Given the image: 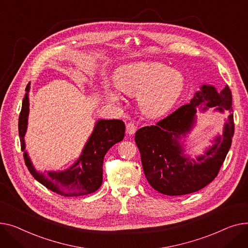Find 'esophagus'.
<instances>
[{"label":"esophagus","mask_w":248,"mask_h":248,"mask_svg":"<svg viewBox=\"0 0 248 248\" xmlns=\"http://www.w3.org/2000/svg\"><path fill=\"white\" fill-rule=\"evenodd\" d=\"M137 127L133 122H129L126 124V133L128 135H133L135 133Z\"/></svg>","instance_id":"1"}]
</instances>
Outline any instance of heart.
Instances as JSON below:
<instances>
[{"label":"heart","instance_id":"heart-1","mask_svg":"<svg viewBox=\"0 0 248 248\" xmlns=\"http://www.w3.org/2000/svg\"><path fill=\"white\" fill-rule=\"evenodd\" d=\"M115 81L122 92L138 94L140 109L150 117L167 112L177 101L184 87V77L178 70L169 69L158 62L126 65L119 69ZM108 97L114 103H118L121 93L111 90Z\"/></svg>","mask_w":248,"mask_h":248}]
</instances>
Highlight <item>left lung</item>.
Returning <instances> with one entry per match:
<instances>
[{
    "instance_id": "left-lung-1",
    "label": "left lung",
    "mask_w": 248,
    "mask_h": 248,
    "mask_svg": "<svg viewBox=\"0 0 248 248\" xmlns=\"http://www.w3.org/2000/svg\"><path fill=\"white\" fill-rule=\"evenodd\" d=\"M216 107L231 115L222 136L214 140V145L205 154L192 159L184 154L180 142L195 124L197 110ZM232 95L229 87L218 93L213 86L202 85L190 103L185 104L159 122L140 128L135 142L141 155L145 177L156 191L179 196L196 192L204 188L217 176L231 146L234 134Z\"/></svg>"
}]
</instances>
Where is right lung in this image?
I'll use <instances>...</instances> for the list:
<instances>
[{
  "instance_id": "obj_1",
  "label": "right lung",
  "mask_w": 248,
  "mask_h": 248,
  "mask_svg": "<svg viewBox=\"0 0 248 248\" xmlns=\"http://www.w3.org/2000/svg\"><path fill=\"white\" fill-rule=\"evenodd\" d=\"M29 91L30 83L26 87V94L19 117L21 149L24 151L25 163L29 171L37 181L62 196H81L95 192L103 180L104 156L114 144L122 141L124 138V122L117 119L98 120L80 157L74 164L64 171L41 173L35 169L29 158L24 140L29 116Z\"/></svg>"
}]
</instances>
